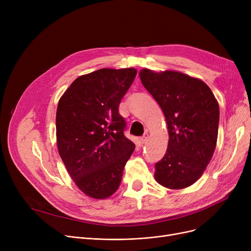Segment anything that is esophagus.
Here are the masks:
<instances>
[{
	"mask_svg": "<svg viewBox=\"0 0 251 251\" xmlns=\"http://www.w3.org/2000/svg\"><path fill=\"white\" fill-rule=\"evenodd\" d=\"M148 138H149V133H148V132H146V133L143 134V136H141V137H140V142H141V143L147 142Z\"/></svg>",
	"mask_w": 251,
	"mask_h": 251,
	"instance_id": "esophagus-1",
	"label": "esophagus"
}]
</instances>
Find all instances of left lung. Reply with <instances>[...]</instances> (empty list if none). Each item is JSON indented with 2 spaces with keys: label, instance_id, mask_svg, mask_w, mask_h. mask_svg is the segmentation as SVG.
I'll use <instances>...</instances> for the list:
<instances>
[{
  "label": "left lung",
  "instance_id": "left-lung-1",
  "mask_svg": "<svg viewBox=\"0 0 251 251\" xmlns=\"http://www.w3.org/2000/svg\"><path fill=\"white\" fill-rule=\"evenodd\" d=\"M139 76L163 110L169 132L168 149L155 164L154 179L170 189L186 188L201 177L212 160L219 103L202 80L184 73L142 69Z\"/></svg>",
  "mask_w": 251,
  "mask_h": 251
}]
</instances>
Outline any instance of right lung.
Segmentation results:
<instances>
[{
	"label": "right lung",
	"instance_id": "1",
	"mask_svg": "<svg viewBox=\"0 0 251 251\" xmlns=\"http://www.w3.org/2000/svg\"><path fill=\"white\" fill-rule=\"evenodd\" d=\"M136 73L105 68L79 76L59 100V154L77 187L91 199H108L117 191L135 149L124 135L119 104Z\"/></svg>",
	"mask_w": 251,
	"mask_h": 251
}]
</instances>
